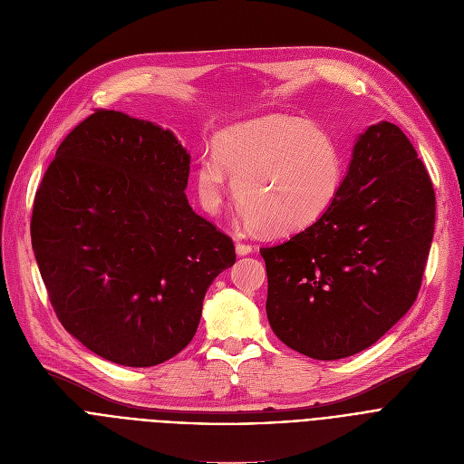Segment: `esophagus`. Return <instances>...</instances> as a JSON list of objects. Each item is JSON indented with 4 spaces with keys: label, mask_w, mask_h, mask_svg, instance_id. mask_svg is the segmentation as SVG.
<instances>
[{
    "label": "esophagus",
    "mask_w": 464,
    "mask_h": 464,
    "mask_svg": "<svg viewBox=\"0 0 464 464\" xmlns=\"http://www.w3.org/2000/svg\"><path fill=\"white\" fill-rule=\"evenodd\" d=\"M235 250H237V256H248V254H252V246L246 242H237Z\"/></svg>",
    "instance_id": "esophagus-1"
}]
</instances>
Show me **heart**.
Instances as JSON below:
<instances>
[{
  "mask_svg": "<svg viewBox=\"0 0 464 464\" xmlns=\"http://www.w3.org/2000/svg\"><path fill=\"white\" fill-rule=\"evenodd\" d=\"M235 179V199L246 226L270 233L310 227L334 203L343 162L335 141L321 129L287 115L238 122L201 157L196 190L201 207L218 214Z\"/></svg>",
  "mask_w": 464,
  "mask_h": 464,
  "instance_id": "obj_1",
  "label": "heart"
}]
</instances>
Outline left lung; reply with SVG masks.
Instances as JSON below:
<instances>
[{"label":"left lung","mask_w":464,"mask_h":464,"mask_svg":"<svg viewBox=\"0 0 464 464\" xmlns=\"http://www.w3.org/2000/svg\"><path fill=\"white\" fill-rule=\"evenodd\" d=\"M433 231L435 190L416 149L388 121L367 127L330 208L261 248L270 328L315 360L372 347L412 307Z\"/></svg>","instance_id":"left-lung-1"}]
</instances>
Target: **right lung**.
<instances>
[{"label":"right lung","mask_w":464,"mask_h":464,"mask_svg":"<svg viewBox=\"0 0 464 464\" xmlns=\"http://www.w3.org/2000/svg\"><path fill=\"white\" fill-rule=\"evenodd\" d=\"M190 154L150 121L97 110L57 147L35 196L31 246L57 319L129 367L187 347L233 240L187 199Z\"/></svg>","instance_id":"obj_1"}]
</instances>
